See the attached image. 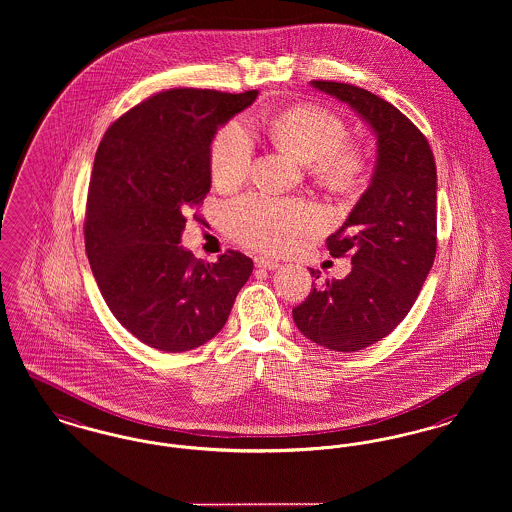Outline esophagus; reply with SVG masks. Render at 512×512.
Instances as JSON below:
<instances>
[{
  "label": "esophagus",
  "instance_id": "esophagus-1",
  "mask_svg": "<svg viewBox=\"0 0 512 512\" xmlns=\"http://www.w3.org/2000/svg\"><path fill=\"white\" fill-rule=\"evenodd\" d=\"M254 264H256V268L262 269L279 268V262H275V260H269V258H266V256H256V258H254Z\"/></svg>",
  "mask_w": 512,
  "mask_h": 512
}]
</instances>
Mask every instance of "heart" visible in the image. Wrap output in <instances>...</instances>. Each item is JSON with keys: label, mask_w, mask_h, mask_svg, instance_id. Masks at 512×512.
I'll return each mask as SVG.
<instances>
[{"label": "heart", "mask_w": 512, "mask_h": 512, "mask_svg": "<svg viewBox=\"0 0 512 512\" xmlns=\"http://www.w3.org/2000/svg\"><path fill=\"white\" fill-rule=\"evenodd\" d=\"M273 140L298 160L310 163L312 175L327 189H356L366 171L360 150L345 146V123L331 111L316 106L287 109L271 119ZM254 140L243 121L227 123L212 144V177L223 189L241 185L252 165ZM227 233L237 243L281 252L320 225L318 210L293 198L248 194L225 208Z\"/></svg>", "instance_id": "heart-1"}]
</instances>
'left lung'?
Returning <instances> with one entry per match:
<instances>
[{
    "mask_svg": "<svg viewBox=\"0 0 512 512\" xmlns=\"http://www.w3.org/2000/svg\"><path fill=\"white\" fill-rule=\"evenodd\" d=\"M347 104L376 136L368 189L337 233L333 258L350 254L349 275L314 287L293 308L298 331L316 345L356 352L389 335L410 312L433 260L437 233V171L416 125L376 94L345 82L312 81ZM320 279V271L310 269Z\"/></svg>",
    "mask_w": 512,
    "mask_h": 512,
    "instance_id": "1",
    "label": "left lung"
}]
</instances>
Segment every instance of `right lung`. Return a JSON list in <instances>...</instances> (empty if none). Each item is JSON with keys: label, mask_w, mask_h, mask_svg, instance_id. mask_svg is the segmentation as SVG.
Returning a JSON list of instances; mask_svg holds the SVG:
<instances>
[{"label": "right lung", "mask_w": 512, "mask_h": 512, "mask_svg": "<svg viewBox=\"0 0 512 512\" xmlns=\"http://www.w3.org/2000/svg\"><path fill=\"white\" fill-rule=\"evenodd\" d=\"M258 90L177 88L119 117L102 138L88 189L84 246L109 310L138 341L196 349L223 329L252 273L227 250L214 264L181 244L187 214L212 187V142Z\"/></svg>", "instance_id": "add662e5"}]
</instances>
